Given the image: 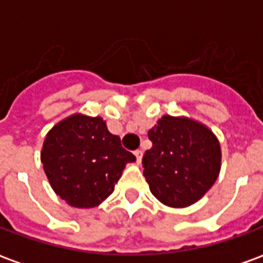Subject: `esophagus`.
<instances>
[{
	"label": "esophagus",
	"instance_id": "1",
	"mask_svg": "<svg viewBox=\"0 0 263 263\" xmlns=\"http://www.w3.org/2000/svg\"><path fill=\"white\" fill-rule=\"evenodd\" d=\"M134 155H135V158H137L138 165H141V160H142V151H139V149H138V151L134 152Z\"/></svg>",
	"mask_w": 263,
	"mask_h": 263
}]
</instances>
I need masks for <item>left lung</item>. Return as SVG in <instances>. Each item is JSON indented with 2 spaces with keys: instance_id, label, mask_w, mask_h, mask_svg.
<instances>
[{
  "instance_id": "1",
  "label": "left lung",
  "mask_w": 263,
  "mask_h": 263,
  "mask_svg": "<svg viewBox=\"0 0 263 263\" xmlns=\"http://www.w3.org/2000/svg\"><path fill=\"white\" fill-rule=\"evenodd\" d=\"M148 137L152 148L142 165L151 193L173 209L197 203L220 175L221 148L214 132L193 118L163 115Z\"/></svg>"
}]
</instances>
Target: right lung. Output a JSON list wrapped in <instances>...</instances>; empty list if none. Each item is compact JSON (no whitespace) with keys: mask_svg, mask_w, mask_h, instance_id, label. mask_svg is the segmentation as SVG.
Here are the masks:
<instances>
[{"mask_svg":"<svg viewBox=\"0 0 263 263\" xmlns=\"http://www.w3.org/2000/svg\"><path fill=\"white\" fill-rule=\"evenodd\" d=\"M137 158L122 148L101 117L81 112L46 134L41 162L53 192L71 207L92 209L114 192L126 163Z\"/></svg>","mask_w":263,"mask_h":263,"instance_id":"add662e5","label":"right lung"}]
</instances>
